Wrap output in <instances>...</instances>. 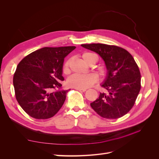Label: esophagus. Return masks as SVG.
<instances>
[{"instance_id":"esophagus-1","label":"esophagus","mask_w":159,"mask_h":159,"mask_svg":"<svg viewBox=\"0 0 159 159\" xmlns=\"http://www.w3.org/2000/svg\"><path fill=\"white\" fill-rule=\"evenodd\" d=\"M76 89L80 91V92H85V91H86L85 89Z\"/></svg>"}]
</instances>
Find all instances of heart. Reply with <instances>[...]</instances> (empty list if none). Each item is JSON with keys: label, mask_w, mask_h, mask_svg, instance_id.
I'll return each mask as SVG.
<instances>
[{"label": "heart", "mask_w": 159, "mask_h": 159, "mask_svg": "<svg viewBox=\"0 0 159 159\" xmlns=\"http://www.w3.org/2000/svg\"><path fill=\"white\" fill-rule=\"evenodd\" d=\"M82 58L88 64H90L91 62L97 61L98 57L95 54L90 52H85L82 54ZM71 59L66 61L63 65L62 71L64 74H68L70 72V65ZM98 80V76L94 74H89L86 75L73 74L70 76L67 83L71 88L75 89H87L92 86Z\"/></svg>", "instance_id": "b5f03b06"}]
</instances>
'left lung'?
Here are the masks:
<instances>
[{"label": "left lung", "mask_w": 159, "mask_h": 159, "mask_svg": "<svg viewBox=\"0 0 159 159\" xmlns=\"http://www.w3.org/2000/svg\"><path fill=\"white\" fill-rule=\"evenodd\" d=\"M102 57L107 70L101 93L90 105L101 117L118 119L132 109L141 89V73L130 53L121 47L104 44H81Z\"/></svg>", "instance_id": "8db88e82"}]
</instances>
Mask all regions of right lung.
<instances>
[{
  "instance_id": "obj_1",
  "label": "right lung",
  "mask_w": 159,
  "mask_h": 159,
  "mask_svg": "<svg viewBox=\"0 0 159 159\" xmlns=\"http://www.w3.org/2000/svg\"><path fill=\"white\" fill-rule=\"evenodd\" d=\"M75 46L45 47L28 54L17 66L13 85L18 103L30 117H52L63 105L69 89H61L64 57Z\"/></svg>"
}]
</instances>
